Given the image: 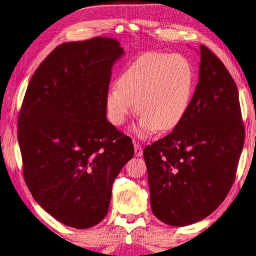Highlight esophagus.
<instances>
[{"mask_svg": "<svg viewBox=\"0 0 256 256\" xmlns=\"http://www.w3.org/2000/svg\"><path fill=\"white\" fill-rule=\"evenodd\" d=\"M134 154H136V157H141V156L144 154V149H142L141 146L136 144V142H134Z\"/></svg>", "mask_w": 256, "mask_h": 256, "instance_id": "34e87169", "label": "esophagus"}]
</instances>
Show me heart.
I'll return each instance as SVG.
<instances>
[{"label": "heart", "instance_id": "b5f03b06", "mask_svg": "<svg viewBox=\"0 0 256 256\" xmlns=\"http://www.w3.org/2000/svg\"><path fill=\"white\" fill-rule=\"evenodd\" d=\"M196 73L183 55L151 52L138 56L125 68L118 84L106 94L110 122L125 123L134 112L141 116L138 133L149 136L156 130H174L188 112L192 102Z\"/></svg>", "mask_w": 256, "mask_h": 256}]
</instances>
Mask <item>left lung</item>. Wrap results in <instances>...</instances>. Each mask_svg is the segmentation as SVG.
<instances>
[{"label": "left lung", "mask_w": 256, "mask_h": 256, "mask_svg": "<svg viewBox=\"0 0 256 256\" xmlns=\"http://www.w3.org/2000/svg\"><path fill=\"white\" fill-rule=\"evenodd\" d=\"M198 82L182 122L144 150L154 214L170 226L206 218L226 198L244 146L235 81L200 46Z\"/></svg>", "instance_id": "1"}]
</instances>
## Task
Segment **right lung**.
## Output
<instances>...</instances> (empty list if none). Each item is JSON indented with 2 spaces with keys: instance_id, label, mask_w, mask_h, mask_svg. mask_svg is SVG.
Here are the masks:
<instances>
[{
  "instance_id": "1",
  "label": "right lung",
  "mask_w": 256,
  "mask_h": 256,
  "mask_svg": "<svg viewBox=\"0 0 256 256\" xmlns=\"http://www.w3.org/2000/svg\"><path fill=\"white\" fill-rule=\"evenodd\" d=\"M124 55L112 38L64 42L29 81L18 118L24 177L38 204L78 229L105 218L132 140L106 118L112 68Z\"/></svg>"
}]
</instances>
